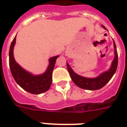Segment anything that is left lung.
<instances>
[{
	"instance_id": "obj_1",
	"label": "left lung",
	"mask_w": 127,
	"mask_h": 127,
	"mask_svg": "<svg viewBox=\"0 0 127 127\" xmlns=\"http://www.w3.org/2000/svg\"><path fill=\"white\" fill-rule=\"evenodd\" d=\"M102 27L104 29L107 30L106 28L102 25ZM114 58L112 61L111 66L109 69L106 71L103 72L102 73L99 75L98 76L93 78H89V77H85L81 76L80 75L77 74L76 73L73 71V70L69 66L68 63H66L67 69L70 75V77L73 80V82L76 85L85 90H89V91H96L98 89L103 88L107 83L109 82V81L114 73L116 71L118 66V53L116 50V46L114 41Z\"/></svg>"
}]
</instances>
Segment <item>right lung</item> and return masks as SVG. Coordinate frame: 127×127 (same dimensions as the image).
I'll list each match as a JSON object with an SVG mask.
<instances>
[{
    "label": "right lung",
    "instance_id": "right-lung-1",
    "mask_svg": "<svg viewBox=\"0 0 127 127\" xmlns=\"http://www.w3.org/2000/svg\"><path fill=\"white\" fill-rule=\"evenodd\" d=\"M16 36L11 42L9 49V66L13 77L20 87L28 93L34 95L43 93L50 89L52 82V71L56 61L59 56H53L49 59V65L46 71L40 75H33L27 71L18 64L13 56V48Z\"/></svg>",
    "mask_w": 127,
    "mask_h": 127
}]
</instances>
